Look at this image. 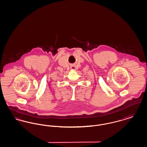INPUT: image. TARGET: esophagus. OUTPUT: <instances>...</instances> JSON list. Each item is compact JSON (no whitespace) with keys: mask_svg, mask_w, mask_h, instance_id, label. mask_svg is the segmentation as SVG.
<instances>
[{"mask_svg":"<svg viewBox=\"0 0 147 147\" xmlns=\"http://www.w3.org/2000/svg\"><path fill=\"white\" fill-rule=\"evenodd\" d=\"M70 69H71V70H76V67L75 66H72V67H70Z\"/></svg>","mask_w":147,"mask_h":147,"instance_id":"esophagus-1","label":"esophagus"}]
</instances>
